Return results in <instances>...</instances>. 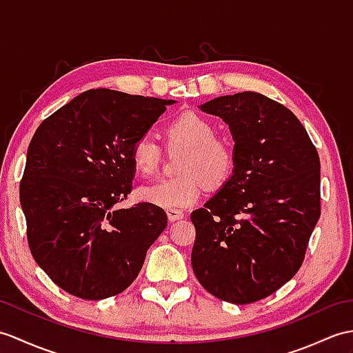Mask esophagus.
<instances>
[{
	"mask_svg": "<svg viewBox=\"0 0 353 353\" xmlns=\"http://www.w3.org/2000/svg\"><path fill=\"white\" fill-rule=\"evenodd\" d=\"M167 216L170 223H174V221H179L183 218V212L179 209H167Z\"/></svg>",
	"mask_w": 353,
	"mask_h": 353,
	"instance_id": "34e87169",
	"label": "esophagus"
}]
</instances>
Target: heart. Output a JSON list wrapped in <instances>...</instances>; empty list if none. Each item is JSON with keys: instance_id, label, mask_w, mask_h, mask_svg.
<instances>
[{"instance_id": "b5f03b06", "label": "heart", "mask_w": 353, "mask_h": 353, "mask_svg": "<svg viewBox=\"0 0 353 353\" xmlns=\"http://www.w3.org/2000/svg\"><path fill=\"white\" fill-rule=\"evenodd\" d=\"M168 149H185L179 159L180 176L144 186L139 196L163 209H182L199 201L204 185L210 190L223 186L234 170V152L225 139L216 137L214 123L201 114L188 111L163 128ZM161 149L149 138H139L130 149V162L137 173L152 177L161 167Z\"/></svg>"}]
</instances>
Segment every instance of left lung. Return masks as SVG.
<instances>
[{"mask_svg":"<svg viewBox=\"0 0 353 353\" xmlns=\"http://www.w3.org/2000/svg\"><path fill=\"white\" fill-rule=\"evenodd\" d=\"M230 126L234 171L191 214L196 280L214 296L251 304L298 272L321 216V159L296 116L243 92L203 103Z\"/></svg>","mask_w":353,"mask_h":353,"instance_id":"obj_1","label":"left lung"}]
</instances>
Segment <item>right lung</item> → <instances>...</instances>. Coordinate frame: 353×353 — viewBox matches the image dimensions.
<instances>
[{
	"mask_svg": "<svg viewBox=\"0 0 353 353\" xmlns=\"http://www.w3.org/2000/svg\"><path fill=\"white\" fill-rule=\"evenodd\" d=\"M173 103L88 90L32 135L19 185L28 247L46 275L73 296L97 301L126 290L167 227L159 206L117 204L132 191L130 149Z\"/></svg>",
	"mask_w": 353,
	"mask_h": 353,
	"instance_id": "add662e5",
	"label": "right lung"
}]
</instances>
